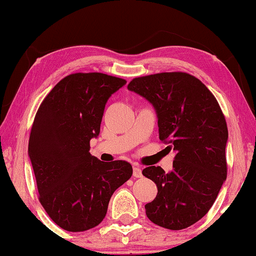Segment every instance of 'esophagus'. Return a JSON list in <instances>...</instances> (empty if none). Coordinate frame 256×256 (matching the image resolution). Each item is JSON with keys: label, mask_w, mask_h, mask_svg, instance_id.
I'll use <instances>...</instances> for the list:
<instances>
[{"label": "esophagus", "mask_w": 256, "mask_h": 256, "mask_svg": "<svg viewBox=\"0 0 256 256\" xmlns=\"http://www.w3.org/2000/svg\"><path fill=\"white\" fill-rule=\"evenodd\" d=\"M133 177L136 178L142 177V171H141L139 166H133Z\"/></svg>", "instance_id": "1"}]
</instances>
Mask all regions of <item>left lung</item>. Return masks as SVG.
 Returning a JSON list of instances; mask_svg holds the SVG:
<instances>
[{"instance_id": "1", "label": "left lung", "mask_w": 256, "mask_h": 256, "mask_svg": "<svg viewBox=\"0 0 256 256\" xmlns=\"http://www.w3.org/2000/svg\"><path fill=\"white\" fill-rule=\"evenodd\" d=\"M128 90L152 104L160 140L176 152L170 172L155 166L142 170L158 186L146 215L160 226L182 230L208 212L226 179V117L204 84L185 72L134 78Z\"/></svg>"}]
</instances>
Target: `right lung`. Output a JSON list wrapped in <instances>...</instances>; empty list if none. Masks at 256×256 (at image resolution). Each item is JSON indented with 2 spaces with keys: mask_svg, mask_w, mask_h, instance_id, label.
Instances as JSON below:
<instances>
[{
  "mask_svg": "<svg viewBox=\"0 0 256 256\" xmlns=\"http://www.w3.org/2000/svg\"><path fill=\"white\" fill-rule=\"evenodd\" d=\"M125 84L100 72L68 74L38 109L28 156L40 204L64 230L82 232L98 226L114 192L132 176L128 162H102L90 152L106 101Z\"/></svg>",
  "mask_w": 256,
  "mask_h": 256,
  "instance_id": "right-lung-1",
  "label": "right lung"
}]
</instances>
